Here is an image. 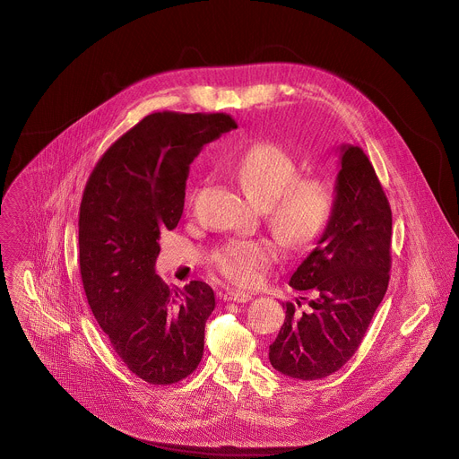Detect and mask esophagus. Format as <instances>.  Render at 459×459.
<instances>
[{
	"label": "esophagus",
	"instance_id": "obj_1",
	"mask_svg": "<svg viewBox=\"0 0 459 459\" xmlns=\"http://www.w3.org/2000/svg\"><path fill=\"white\" fill-rule=\"evenodd\" d=\"M225 301H234V303H247L252 299V294L248 292H239V290H227L223 296Z\"/></svg>",
	"mask_w": 459,
	"mask_h": 459
}]
</instances>
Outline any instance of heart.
<instances>
[{
    "instance_id": "heart-1",
    "label": "heart",
    "mask_w": 459,
    "mask_h": 459,
    "mask_svg": "<svg viewBox=\"0 0 459 459\" xmlns=\"http://www.w3.org/2000/svg\"><path fill=\"white\" fill-rule=\"evenodd\" d=\"M230 172L255 205L269 207L271 225L289 247H310L329 229L336 207L331 181L321 176L298 178L299 163L285 147L257 143L230 163ZM276 254L267 239H234L214 254L212 264L232 285L252 287Z\"/></svg>"
}]
</instances>
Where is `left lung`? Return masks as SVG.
I'll return each instance as SVG.
<instances>
[{
    "mask_svg": "<svg viewBox=\"0 0 459 459\" xmlns=\"http://www.w3.org/2000/svg\"><path fill=\"white\" fill-rule=\"evenodd\" d=\"M336 207L329 229L290 276L307 290V310L287 303L285 323L269 349L276 370L321 379L358 351L390 280L392 212L367 154L342 147ZM298 307L301 301L296 299Z\"/></svg>",
    "mask_w": 459,
    "mask_h": 459,
    "instance_id": "8db88e82",
    "label": "left lung"
}]
</instances>
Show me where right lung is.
<instances>
[{
  "label": "right lung",
  "instance_id": "right-lung-1",
  "mask_svg": "<svg viewBox=\"0 0 459 459\" xmlns=\"http://www.w3.org/2000/svg\"><path fill=\"white\" fill-rule=\"evenodd\" d=\"M238 128L223 112H154L96 163L80 205V273L92 314L126 368L151 385L198 368L216 307L204 281L169 289L156 274L161 230L176 229L194 158Z\"/></svg>",
  "mask_w": 459,
  "mask_h": 459
}]
</instances>
